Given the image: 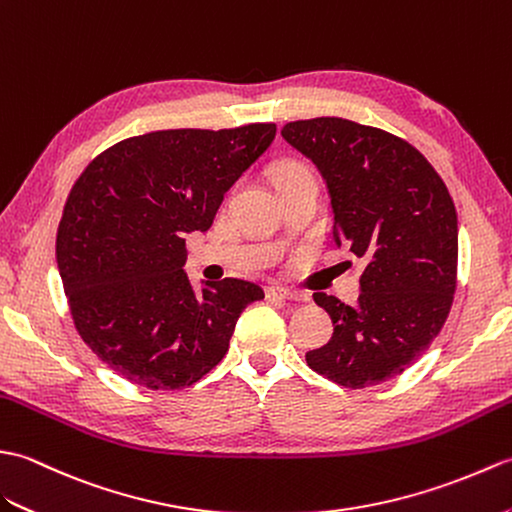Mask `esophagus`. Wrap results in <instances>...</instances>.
<instances>
[{"instance_id":"1","label":"esophagus","mask_w":512,"mask_h":512,"mask_svg":"<svg viewBox=\"0 0 512 512\" xmlns=\"http://www.w3.org/2000/svg\"><path fill=\"white\" fill-rule=\"evenodd\" d=\"M267 298H278V300H304V295L298 291H291L287 287H280V285H271L265 289Z\"/></svg>"}]
</instances>
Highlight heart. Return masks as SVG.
I'll return each mask as SVG.
<instances>
[{"label": "heart", "instance_id": "heart-1", "mask_svg": "<svg viewBox=\"0 0 512 512\" xmlns=\"http://www.w3.org/2000/svg\"><path fill=\"white\" fill-rule=\"evenodd\" d=\"M300 175H311V173L298 162H282L274 168L276 184H280V181H285V179H291V177H300Z\"/></svg>", "mask_w": 512, "mask_h": 512}]
</instances>
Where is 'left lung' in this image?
Listing matches in <instances>:
<instances>
[{"label":"left lung","instance_id":"8db88e82","mask_svg":"<svg viewBox=\"0 0 512 512\" xmlns=\"http://www.w3.org/2000/svg\"><path fill=\"white\" fill-rule=\"evenodd\" d=\"M282 138L320 170L333 238L366 260L357 304L315 293L333 337L306 363L346 388L401 374L445 324L458 267V217L447 186L412 144L344 118L289 122Z\"/></svg>","mask_w":512,"mask_h":512}]
</instances>
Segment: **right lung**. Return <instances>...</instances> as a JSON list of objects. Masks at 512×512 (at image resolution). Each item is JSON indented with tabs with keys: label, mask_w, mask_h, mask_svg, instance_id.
<instances>
[{
	"label": "right lung",
	"mask_w": 512,
	"mask_h": 512,
	"mask_svg": "<svg viewBox=\"0 0 512 512\" xmlns=\"http://www.w3.org/2000/svg\"><path fill=\"white\" fill-rule=\"evenodd\" d=\"M276 138V124L170 129L122 140L76 179L56 263L78 335L149 390L197 383L225 357L254 282L186 274V234L206 232L223 195Z\"/></svg>",
	"instance_id": "add662e5"
}]
</instances>
